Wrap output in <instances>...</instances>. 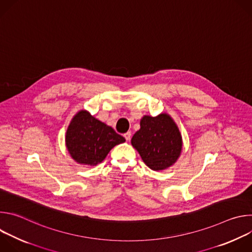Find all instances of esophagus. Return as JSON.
Listing matches in <instances>:
<instances>
[{"label":"esophagus","mask_w":252,"mask_h":252,"mask_svg":"<svg viewBox=\"0 0 252 252\" xmlns=\"http://www.w3.org/2000/svg\"><path fill=\"white\" fill-rule=\"evenodd\" d=\"M124 136H125V138L126 139V141H129V140H130V138H131V133H130L129 131H127L126 133H125V134H124Z\"/></svg>","instance_id":"obj_1"}]
</instances>
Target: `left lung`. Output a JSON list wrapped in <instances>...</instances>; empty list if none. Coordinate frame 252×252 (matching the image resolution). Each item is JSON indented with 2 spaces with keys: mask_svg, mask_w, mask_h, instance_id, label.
Returning a JSON list of instances; mask_svg holds the SVG:
<instances>
[{
  "mask_svg": "<svg viewBox=\"0 0 252 252\" xmlns=\"http://www.w3.org/2000/svg\"><path fill=\"white\" fill-rule=\"evenodd\" d=\"M131 146L151 169L162 170L171 166L181 156L183 137L167 114L145 116L140 120V128L131 138Z\"/></svg>",
  "mask_w": 252,
  "mask_h": 252,
  "instance_id": "8db88e82",
  "label": "left lung"
}]
</instances>
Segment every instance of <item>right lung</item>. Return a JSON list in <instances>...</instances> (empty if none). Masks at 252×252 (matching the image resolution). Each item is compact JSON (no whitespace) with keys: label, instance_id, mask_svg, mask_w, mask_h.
<instances>
[{"label":"right lung","instance_id":"obj_1","mask_svg":"<svg viewBox=\"0 0 252 252\" xmlns=\"http://www.w3.org/2000/svg\"><path fill=\"white\" fill-rule=\"evenodd\" d=\"M126 139L112 126L94 118L87 111H80L70 121L65 133V146L78 163L96 165L110 151Z\"/></svg>","mask_w":252,"mask_h":252}]
</instances>
